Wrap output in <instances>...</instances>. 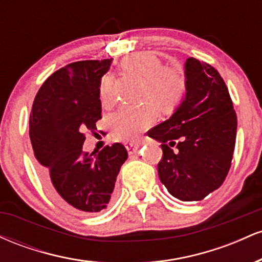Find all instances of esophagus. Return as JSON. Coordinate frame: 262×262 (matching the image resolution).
<instances>
[{"label":"esophagus","instance_id":"1","mask_svg":"<svg viewBox=\"0 0 262 262\" xmlns=\"http://www.w3.org/2000/svg\"><path fill=\"white\" fill-rule=\"evenodd\" d=\"M140 143H134V141H130V143L125 144V148H127L129 154H134V152L138 151V149L140 148Z\"/></svg>","mask_w":262,"mask_h":262}]
</instances>
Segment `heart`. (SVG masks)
Masks as SVG:
<instances>
[{
  "label": "heart",
  "instance_id": "b5f03b06",
  "mask_svg": "<svg viewBox=\"0 0 262 262\" xmlns=\"http://www.w3.org/2000/svg\"><path fill=\"white\" fill-rule=\"evenodd\" d=\"M121 68L129 76L144 83L141 100L149 104L122 108L111 117L110 125L117 140H135L155 122V106L159 113L170 114L182 103L187 91V77L181 68L164 66L159 56L148 52L128 56ZM112 98V77L106 75L100 83V100L107 106Z\"/></svg>",
  "mask_w": 262,
  "mask_h": 262
}]
</instances>
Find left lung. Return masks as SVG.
I'll return each mask as SVG.
<instances>
[{"label": "left lung", "mask_w": 262, "mask_h": 262, "mask_svg": "<svg viewBox=\"0 0 262 262\" xmlns=\"http://www.w3.org/2000/svg\"><path fill=\"white\" fill-rule=\"evenodd\" d=\"M185 74V100L148 135L161 143L160 181L177 200L194 202L224 182L233 160L237 121L228 87L212 65L188 58Z\"/></svg>", "instance_id": "8db88e82"}]
</instances>
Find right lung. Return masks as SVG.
<instances>
[{
  "label": "right lung",
  "mask_w": 262,
  "mask_h": 262,
  "mask_svg": "<svg viewBox=\"0 0 262 262\" xmlns=\"http://www.w3.org/2000/svg\"><path fill=\"white\" fill-rule=\"evenodd\" d=\"M112 59L82 60L50 75L35 96L29 137L39 175L52 196L68 208L92 214L113 197L127 149L106 145L98 154L82 151L86 132L102 118L100 83Z\"/></svg>",
  "instance_id": "right-lung-1"
}]
</instances>
